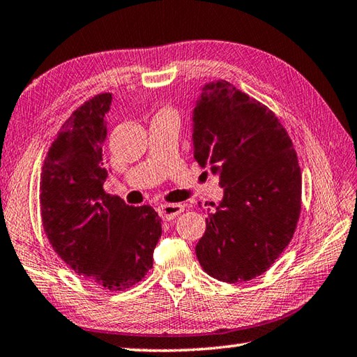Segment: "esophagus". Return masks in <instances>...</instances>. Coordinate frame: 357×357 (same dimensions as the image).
I'll return each mask as SVG.
<instances>
[{"mask_svg":"<svg viewBox=\"0 0 357 357\" xmlns=\"http://www.w3.org/2000/svg\"><path fill=\"white\" fill-rule=\"evenodd\" d=\"M158 212L160 215V218L170 221L173 218H176L179 213H183L184 207L181 204H160L158 207Z\"/></svg>","mask_w":357,"mask_h":357,"instance_id":"1","label":"esophagus"}]
</instances>
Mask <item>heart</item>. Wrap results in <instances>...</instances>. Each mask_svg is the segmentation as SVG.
Instances as JSON below:
<instances>
[{
  "label": "heart",
  "mask_w": 357,
  "mask_h": 357,
  "mask_svg": "<svg viewBox=\"0 0 357 357\" xmlns=\"http://www.w3.org/2000/svg\"><path fill=\"white\" fill-rule=\"evenodd\" d=\"M162 113H170V114H173V111H170V109H164Z\"/></svg>",
  "instance_id": "heart-1"
}]
</instances>
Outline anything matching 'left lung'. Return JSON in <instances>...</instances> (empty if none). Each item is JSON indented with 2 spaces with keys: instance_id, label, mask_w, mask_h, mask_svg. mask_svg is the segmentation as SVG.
Returning <instances> with one entry per match:
<instances>
[{
  "instance_id": "1",
  "label": "left lung",
  "mask_w": 357,
  "mask_h": 357,
  "mask_svg": "<svg viewBox=\"0 0 357 357\" xmlns=\"http://www.w3.org/2000/svg\"><path fill=\"white\" fill-rule=\"evenodd\" d=\"M193 156L225 188L197 244L202 269L226 283L264 274L292 240L302 208L288 131L266 105L226 80L212 82L193 111Z\"/></svg>"
}]
</instances>
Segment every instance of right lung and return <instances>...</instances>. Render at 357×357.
<instances>
[{"label": "right lung", "mask_w": 357, "mask_h": 357, "mask_svg": "<svg viewBox=\"0 0 357 357\" xmlns=\"http://www.w3.org/2000/svg\"><path fill=\"white\" fill-rule=\"evenodd\" d=\"M113 97L102 93L77 108L49 146L41 170V221L49 243L75 274L123 291L153 268L162 234L150 206L131 207L103 190L102 146Z\"/></svg>", "instance_id": "1"}]
</instances>
